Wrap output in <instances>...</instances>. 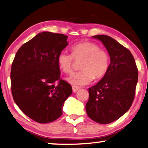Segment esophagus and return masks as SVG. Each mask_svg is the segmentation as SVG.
Here are the masks:
<instances>
[{
	"mask_svg": "<svg viewBox=\"0 0 148 148\" xmlns=\"http://www.w3.org/2000/svg\"><path fill=\"white\" fill-rule=\"evenodd\" d=\"M79 87L78 86H72V90L74 92H76L78 91V90L79 89Z\"/></svg>",
	"mask_w": 148,
	"mask_h": 148,
	"instance_id": "esophagus-1",
	"label": "esophagus"
}]
</instances>
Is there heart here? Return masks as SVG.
Returning <instances> with one entry per match:
<instances>
[{
	"label": "heart",
	"mask_w": 148,
	"mask_h": 148,
	"mask_svg": "<svg viewBox=\"0 0 148 148\" xmlns=\"http://www.w3.org/2000/svg\"><path fill=\"white\" fill-rule=\"evenodd\" d=\"M72 55L62 51L58 56V64L65 74L72 73L74 59L82 60L80 68L81 71L74 73L68 78L74 85L82 86L91 82L95 78H100L105 75L110 65V56L104 49L90 41H83L73 45Z\"/></svg>",
	"instance_id": "b5f03b06"
}]
</instances>
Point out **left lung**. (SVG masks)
<instances>
[{"instance_id":"1","label":"left lung","mask_w":148,"mask_h":148,"mask_svg":"<svg viewBox=\"0 0 148 148\" xmlns=\"http://www.w3.org/2000/svg\"><path fill=\"white\" fill-rule=\"evenodd\" d=\"M110 57L107 72L95 86L88 88L86 112L92 121L109 124L124 115L133 103L138 80V70L129 49L112 37L96 35Z\"/></svg>"}]
</instances>
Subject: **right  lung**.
Segmentation results:
<instances>
[{"instance_id": "1", "label": "right lung", "mask_w": 148, "mask_h": 148, "mask_svg": "<svg viewBox=\"0 0 148 148\" xmlns=\"http://www.w3.org/2000/svg\"><path fill=\"white\" fill-rule=\"evenodd\" d=\"M68 36L42 32L23 44L11 71V92L21 111L37 123L55 121L62 114L72 86L60 79L58 56L68 46ZM59 80L58 84H54Z\"/></svg>"}]
</instances>
